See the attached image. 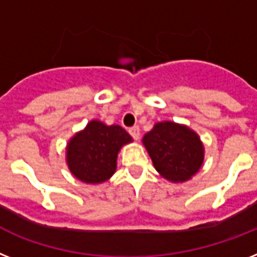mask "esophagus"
I'll list each match as a JSON object with an SVG mask.
<instances>
[{
    "label": "esophagus",
    "mask_w": 257,
    "mask_h": 257,
    "mask_svg": "<svg viewBox=\"0 0 257 257\" xmlns=\"http://www.w3.org/2000/svg\"><path fill=\"white\" fill-rule=\"evenodd\" d=\"M128 132H129V135L132 136L133 139L139 140V137H140V128H139V126H132V128H129Z\"/></svg>",
    "instance_id": "obj_1"
}]
</instances>
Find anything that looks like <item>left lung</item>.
<instances>
[{"instance_id": "obj_1", "label": "left lung", "mask_w": 257, "mask_h": 257, "mask_svg": "<svg viewBox=\"0 0 257 257\" xmlns=\"http://www.w3.org/2000/svg\"><path fill=\"white\" fill-rule=\"evenodd\" d=\"M155 170L171 182H185L200 170L204 148L193 131L175 122H158L144 137Z\"/></svg>"}]
</instances>
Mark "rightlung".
<instances>
[{
	"instance_id": "obj_1",
	"label": "right lung",
	"mask_w": 257,
	"mask_h": 257,
	"mask_svg": "<svg viewBox=\"0 0 257 257\" xmlns=\"http://www.w3.org/2000/svg\"><path fill=\"white\" fill-rule=\"evenodd\" d=\"M131 141L132 137L121 126H107L92 120L68 144L69 169L81 182L90 184L105 182L115 172L120 148Z\"/></svg>"
}]
</instances>
